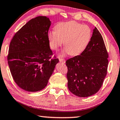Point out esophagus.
Listing matches in <instances>:
<instances>
[{
	"label": "esophagus",
	"mask_w": 120,
	"mask_h": 120,
	"mask_svg": "<svg viewBox=\"0 0 120 120\" xmlns=\"http://www.w3.org/2000/svg\"><path fill=\"white\" fill-rule=\"evenodd\" d=\"M59 61L60 62H61V63H63V64H65V62H66V60L64 59L63 58H59Z\"/></svg>",
	"instance_id": "esophagus-1"
}]
</instances>
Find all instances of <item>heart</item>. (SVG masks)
<instances>
[{
  "mask_svg": "<svg viewBox=\"0 0 120 120\" xmlns=\"http://www.w3.org/2000/svg\"><path fill=\"white\" fill-rule=\"evenodd\" d=\"M54 31L48 33L50 47L57 51L64 45L65 49L61 53L75 56L81 54L86 49L92 36L90 27L74 21L60 22L54 27Z\"/></svg>",
  "mask_w": 120,
  "mask_h": 120,
  "instance_id": "b5f03b06",
  "label": "heart"
}]
</instances>
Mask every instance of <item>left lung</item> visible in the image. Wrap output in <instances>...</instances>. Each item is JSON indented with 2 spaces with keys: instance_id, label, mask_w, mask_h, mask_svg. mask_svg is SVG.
<instances>
[{
  "instance_id": "left-lung-1",
  "label": "left lung",
  "mask_w": 120,
  "mask_h": 120,
  "mask_svg": "<svg viewBox=\"0 0 120 120\" xmlns=\"http://www.w3.org/2000/svg\"><path fill=\"white\" fill-rule=\"evenodd\" d=\"M108 58L103 38L95 27L85 51L66 61L69 91L81 98L96 94L102 86L107 75Z\"/></svg>"
}]
</instances>
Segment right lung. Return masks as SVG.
Wrapping results in <instances>:
<instances>
[{"mask_svg": "<svg viewBox=\"0 0 120 120\" xmlns=\"http://www.w3.org/2000/svg\"><path fill=\"white\" fill-rule=\"evenodd\" d=\"M51 21L39 16L28 21L10 42L8 64L14 81L23 90L34 92L48 83L59 59L50 49L48 32Z\"/></svg>", "mask_w": 120, "mask_h": 120, "instance_id": "add662e5", "label": "right lung"}]
</instances>
